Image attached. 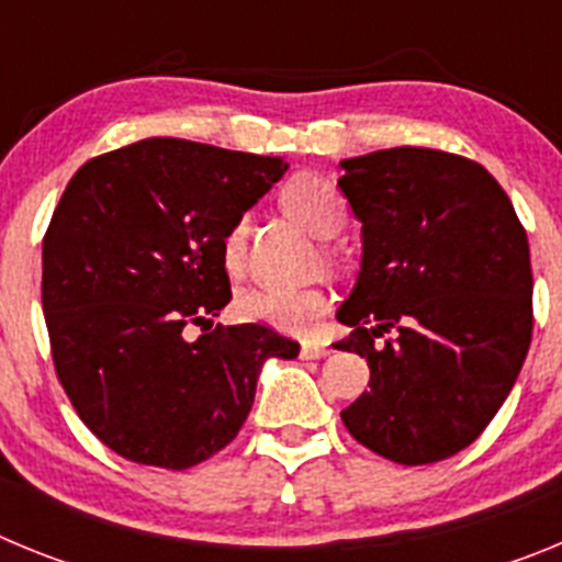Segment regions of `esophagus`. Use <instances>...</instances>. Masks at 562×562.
<instances>
[{
	"mask_svg": "<svg viewBox=\"0 0 562 562\" xmlns=\"http://www.w3.org/2000/svg\"><path fill=\"white\" fill-rule=\"evenodd\" d=\"M329 346L326 342H301V357L304 360H321V357L329 355Z\"/></svg>",
	"mask_w": 562,
	"mask_h": 562,
	"instance_id": "1",
	"label": "esophagus"
}]
</instances>
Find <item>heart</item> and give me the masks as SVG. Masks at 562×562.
I'll return each mask as SVG.
<instances>
[{
  "label": "heart",
  "mask_w": 562,
  "mask_h": 562,
  "mask_svg": "<svg viewBox=\"0 0 562 562\" xmlns=\"http://www.w3.org/2000/svg\"><path fill=\"white\" fill-rule=\"evenodd\" d=\"M281 205L292 220L301 222L317 238L335 236L346 220L340 191L321 173H295L292 180H286V186L281 188ZM245 220L233 222L222 236V265L231 276L245 267ZM236 310L252 324L301 335L329 310V295L321 286L258 284L238 295Z\"/></svg>",
  "instance_id": "1"
}]
</instances>
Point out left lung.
I'll list each match as a JSON object with an SVG mask.
<instances>
[{
	"label": "left lung",
	"instance_id": "1",
	"mask_svg": "<svg viewBox=\"0 0 562 562\" xmlns=\"http://www.w3.org/2000/svg\"><path fill=\"white\" fill-rule=\"evenodd\" d=\"M340 166L362 267L335 346L371 369L342 425L382 459L434 464L484 434L520 374L535 326L526 231L461 154L400 146Z\"/></svg>",
	"mask_w": 562,
	"mask_h": 562
}]
</instances>
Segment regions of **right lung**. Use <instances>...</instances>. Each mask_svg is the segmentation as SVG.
<instances>
[{
    "label": "right lung",
    "mask_w": 562,
    "mask_h": 562,
    "mask_svg": "<svg viewBox=\"0 0 562 562\" xmlns=\"http://www.w3.org/2000/svg\"><path fill=\"white\" fill-rule=\"evenodd\" d=\"M284 171L281 157L148 137L87 160L61 193L42 241L49 355L83 425L123 459H211L245 425L267 357L301 351L265 324L206 331L231 301L222 236Z\"/></svg>",
    "instance_id": "right-lung-1"
}]
</instances>
